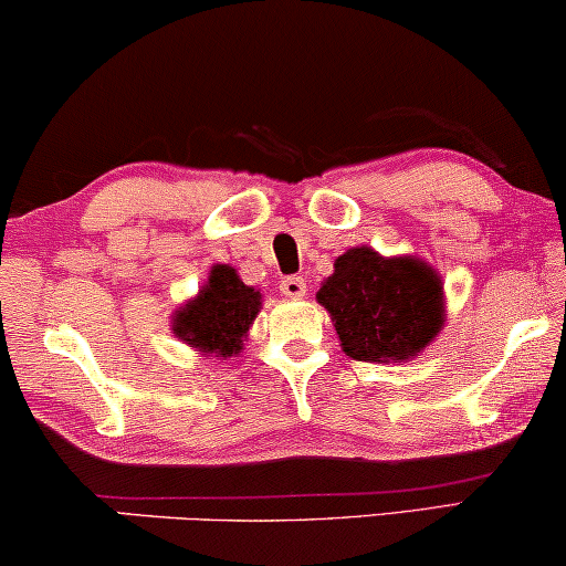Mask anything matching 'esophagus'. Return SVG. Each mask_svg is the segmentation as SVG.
<instances>
[{
	"label": "esophagus",
	"instance_id": "obj_1",
	"mask_svg": "<svg viewBox=\"0 0 566 566\" xmlns=\"http://www.w3.org/2000/svg\"><path fill=\"white\" fill-rule=\"evenodd\" d=\"M281 291L289 298H304L306 296V281H304V277H298V275L285 277V281H281Z\"/></svg>",
	"mask_w": 566,
	"mask_h": 566
}]
</instances>
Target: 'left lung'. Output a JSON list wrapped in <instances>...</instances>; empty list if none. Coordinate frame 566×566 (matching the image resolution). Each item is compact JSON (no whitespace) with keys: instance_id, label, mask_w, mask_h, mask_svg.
<instances>
[{"instance_id":"left-lung-1","label":"left lung","mask_w":566,"mask_h":566,"mask_svg":"<svg viewBox=\"0 0 566 566\" xmlns=\"http://www.w3.org/2000/svg\"><path fill=\"white\" fill-rule=\"evenodd\" d=\"M316 301L327 308L343 353L366 363L412 360L446 324L438 270L415 254L384 258L366 244L339 254Z\"/></svg>"}]
</instances>
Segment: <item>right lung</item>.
I'll list each match as a JSON object with an SVG mask.
<instances>
[{"instance_id":"1","label":"right lung","mask_w":566,"mask_h":566,"mask_svg":"<svg viewBox=\"0 0 566 566\" xmlns=\"http://www.w3.org/2000/svg\"><path fill=\"white\" fill-rule=\"evenodd\" d=\"M262 308V293L242 283L231 265H213L196 296L172 314V335L203 358L227 360L244 350Z\"/></svg>"}]
</instances>
